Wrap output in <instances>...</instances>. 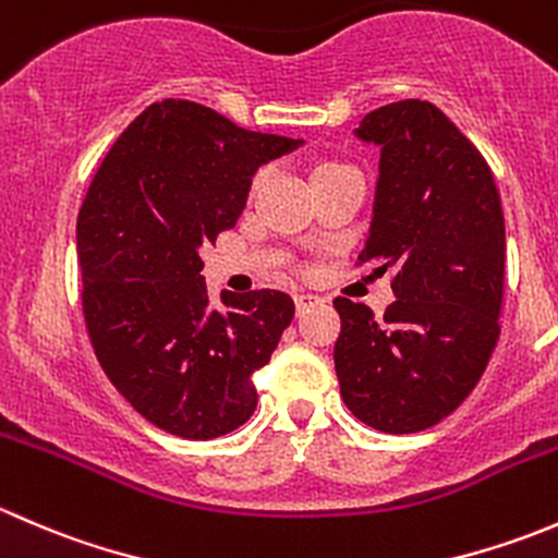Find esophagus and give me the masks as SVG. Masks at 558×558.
<instances>
[{"label": "esophagus", "mask_w": 558, "mask_h": 558, "mask_svg": "<svg viewBox=\"0 0 558 558\" xmlns=\"http://www.w3.org/2000/svg\"><path fill=\"white\" fill-rule=\"evenodd\" d=\"M318 296L315 294H307V291H300V294H294V305H296V311L300 313H305V311H311L313 305H318Z\"/></svg>", "instance_id": "esophagus-1"}]
</instances>
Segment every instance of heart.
I'll list each match as a JSON object with an SVG mask.
<instances>
[{
  "label": "heart",
  "mask_w": 558,
  "mask_h": 558,
  "mask_svg": "<svg viewBox=\"0 0 558 558\" xmlns=\"http://www.w3.org/2000/svg\"><path fill=\"white\" fill-rule=\"evenodd\" d=\"M324 167H331V165H324ZM258 183H262V174H258V178H256V183H253V185H258Z\"/></svg>",
  "instance_id": "1"
}]
</instances>
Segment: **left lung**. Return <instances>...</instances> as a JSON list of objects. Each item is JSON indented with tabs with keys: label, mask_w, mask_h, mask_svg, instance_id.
<instances>
[{
	"label": "left lung",
	"mask_w": 558,
	"mask_h": 558,
	"mask_svg": "<svg viewBox=\"0 0 558 558\" xmlns=\"http://www.w3.org/2000/svg\"><path fill=\"white\" fill-rule=\"evenodd\" d=\"M356 134L380 145L373 232L356 267L391 269L380 318L337 296L335 369L345 408L386 435L451 415L499 340L505 218L492 167L446 112L402 99L367 112Z\"/></svg>",
	"instance_id": "obj_1"
}]
</instances>
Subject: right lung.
Instances as JSON below:
<instances>
[{"label": "right lung", "instance_id": "right-lung-1", "mask_svg": "<svg viewBox=\"0 0 558 558\" xmlns=\"http://www.w3.org/2000/svg\"><path fill=\"white\" fill-rule=\"evenodd\" d=\"M300 143L165 99L123 129L88 185L77 213L88 340L121 397L174 437L213 440L256 410L253 373L294 302L227 291L210 311L199 247L238 223L253 172Z\"/></svg>", "mask_w": 558, "mask_h": 558}]
</instances>
